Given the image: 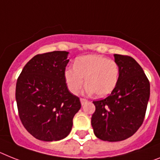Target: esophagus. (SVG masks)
<instances>
[{
  "mask_svg": "<svg viewBox=\"0 0 160 160\" xmlns=\"http://www.w3.org/2000/svg\"><path fill=\"white\" fill-rule=\"evenodd\" d=\"M80 102H81V105H84L85 103L88 102V100L87 99H84V98H80Z\"/></svg>",
  "mask_w": 160,
  "mask_h": 160,
  "instance_id": "obj_1",
  "label": "esophagus"
}]
</instances>
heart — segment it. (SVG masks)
<instances>
[{"label": "heart", "mask_w": 160, "mask_h": 160, "mask_svg": "<svg viewBox=\"0 0 160 160\" xmlns=\"http://www.w3.org/2000/svg\"><path fill=\"white\" fill-rule=\"evenodd\" d=\"M66 83L73 94H77L85 80V92L105 97L113 92L119 77V65L115 60L98 54L84 55L77 58L74 68L64 72Z\"/></svg>", "instance_id": "b5f03b06"}]
</instances>
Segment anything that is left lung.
I'll return each instance as SVG.
<instances>
[{"instance_id": "left-lung-1", "label": "left lung", "mask_w": 160, "mask_h": 160, "mask_svg": "<svg viewBox=\"0 0 160 160\" xmlns=\"http://www.w3.org/2000/svg\"><path fill=\"white\" fill-rule=\"evenodd\" d=\"M119 65L117 86L105 99L93 101L91 124L102 141L119 142L132 136L143 123L150 98V82L132 57L114 54Z\"/></svg>"}]
</instances>
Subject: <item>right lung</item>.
Wrapping results in <instances>:
<instances>
[{
	"label": "right lung",
	"instance_id": "right-lung-1",
	"mask_svg": "<svg viewBox=\"0 0 160 160\" xmlns=\"http://www.w3.org/2000/svg\"><path fill=\"white\" fill-rule=\"evenodd\" d=\"M67 51L37 54L24 66L17 80L15 98L22 125L35 138L59 141L70 133L80 98L70 92L64 72Z\"/></svg>",
	"mask_w": 160,
	"mask_h": 160
}]
</instances>
